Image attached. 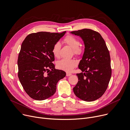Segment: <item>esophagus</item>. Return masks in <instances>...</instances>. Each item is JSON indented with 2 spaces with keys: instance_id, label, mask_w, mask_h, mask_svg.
<instances>
[{
  "instance_id": "esophagus-1",
  "label": "esophagus",
  "mask_w": 130,
  "mask_h": 130,
  "mask_svg": "<svg viewBox=\"0 0 130 130\" xmlns=\"http://www.w3.org/2000/svg\"><path fill=\"white\" fill-rule=\"evenodd\" d=\"M71 75H72V74L68 73H66V76H67V77L70 76H71Z\"/></svg>"
}]
</instances>
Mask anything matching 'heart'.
I'll use <instances>...</instances> for the list:
<instances>
[{
	"label": "heart",
	"instance_id": "heart-1",
	"mask_svg": "<svg viewBox=\"0 0 130 130\" xmlns=\"http://www.w3.org/2000/svg\"><path fill=\"white\" fill-rule=\"evenodd\" d=\"M63 42L73 49V52L75 55H80L82 53V49L79 46L80 41L76 37L72 35H68L64 39ZM60 49L61 43L58 42L55 43L52 49V52L55 57H60ZM77 64V62L74 59H62L57 63V67L58 69L70 72L72 71Z\"/></svg>",
	"mask_w": 130,
	"mask_h": 130
}]
</instances>
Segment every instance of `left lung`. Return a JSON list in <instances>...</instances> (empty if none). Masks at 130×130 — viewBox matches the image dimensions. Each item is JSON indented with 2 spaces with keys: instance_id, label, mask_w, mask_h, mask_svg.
<instances>
[{
  "instance_id": "1",
  "label": "left lung",
  "mask_w": 130,
  "mask_h": 130,
  "mask_svg": "<svg viewBox=\"0 0 130 130\" xmlns=\"http://www.w3.org/2000/svg\"><path fill=\"white\" fill-rule=\"evenodd\" d=\"M70 33L81 37L85 46L78 65L84 73L76 74L78 82L73 88L74 92L83 101L96 100L103 95L110 80L109 52L104 39L97 31L86 28Z\"/></svg>"
}]
</instances>
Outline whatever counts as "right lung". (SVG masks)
Wrapping results in <instances>:
<instances>
[{
    "instance_id": "obj_1",
    "label": "right lung",
    "mask_w": 130,
    "mask_h": 130,
    "mask_svg": "<svg viewBox=\"0 0 130 130\" xmlns=\"http://www.w3.org/2000/svg\"><path fill=\"white\" fill-rule=\"evenodd\" d=\"M65 33H32L22 43L18 60V77L23 89L34 100L42 101L52 96L58 81L66 76L65 72L56 69L52 63L54 61L53 46Z\"/></svg>"
}]
</instances>
